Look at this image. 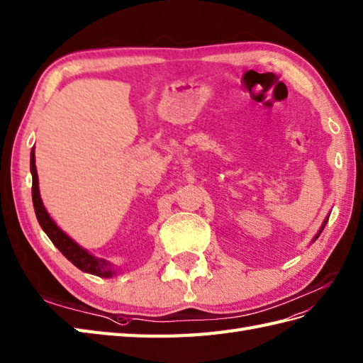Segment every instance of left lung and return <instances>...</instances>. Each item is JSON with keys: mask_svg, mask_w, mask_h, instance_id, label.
<instances>
[{"mask_svg": "<svg viewBox=\"0 0 363 363\" xmlns=\"http://www.w3.org/2000/svg\"><path fill=\"white\" fill-rule=\"evenodd\" d=\"M326 222H328V218H326V220H325V222H323V225H322V228H320V231H319V233H317V235H315V237H314V240H315V238H317V237H319V235H320V233H322V231H323V228H325V225H326Z\"/></svg>", "mask_w": 363, "mask_h": 363, "instance_id": "left-lung-1", "label": "left lung"}]
</instances>
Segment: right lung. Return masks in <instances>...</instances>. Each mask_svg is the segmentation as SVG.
<instances>
[{"instance_id": "1", "label": "right lung", "mask_w": 363, "mask_h": 363, "mask_svg": "<svg viewBox=\"0 0 363 363\" xmlns=\"http://www.w3.org/2000/svg\"><path fill=\"white\" fill-rule=\"evenodd\" d=\"M30 172H32V201H33L35 214H37L38 223L43 228V231L48 234L52 243H54L61 251V254H63L69 262H72L78 269L94 274V276H99V277H112L115 274V268L112 263H109L104 259L95 257V255H92L91 252H87L78 243H75L66 233L61 231L54 220L50 218L49 212L46 211V208H44L43 200L40 197L38 174H37V166H35L33 149L30 152Z\"/></svg>"}]
</instances>
